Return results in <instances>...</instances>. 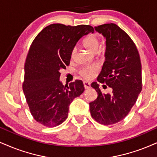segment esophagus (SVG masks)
I'll return each instance as SVG.
<instances>
[{"label":"esophagus","mask_w":157,"mask_h":157,"mask_svg":"<svg viewBox=\"0 0 157 157\" xmlns=\"http://www.w3.org/2000/svg\"><path fill=\"white\" fill-rule=\"evenodd\" d=\"M84 86L85 89L90 88V83L87 82V81H84Z\"/></svg>","instance_id":"obj_1"}]
</instances>
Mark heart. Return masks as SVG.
Segmentation results:
<instances>
[{
  "label": "heart",
  "instance_id": "b5f03b06",
  "mask_svg": "<svg viewBox=\"0 0 157 157\" xmlns=\"http://www.w3.org/2000/svg\"><path fill=\"white\" fill-rule=\"evenodd\" d=\"M83 45L86 49L89 50L90 52L92 53H96L99 49L100 46V39L99 36L96 34H90L88 36H86L84 38L83 41ZM75 52V49H73L71 52V56L73 57ZM99 70V67L97 65H87L82 67L80 70V74L82 76L85 78H92L95 73L98 72Z\"/></svg>",
  "mask_w": 157,
  "mask_h": 157
}]
</instances>
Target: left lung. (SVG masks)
I'll use <instances>...</instances> for the list:
<instances>
[{"instance_id":"1","label":"left lung","mask_w":157,"mask_h":157,"mask_svg":"<svg viewBox=\"0 0 157 157\" xmlns=\"http://www.w3.org/2000/svg\"><path fill=\"white\" fill-rule=\"evenodd\" d=\"M105 38V62L98 82L105 83L111 93L104 94L99 84L92 82L98 98L90 102L91 115L104 125L124 119L135 105L142 90V70L138 51L131 38L113 23L94 27Z\"/></svg>"}]
</instances>
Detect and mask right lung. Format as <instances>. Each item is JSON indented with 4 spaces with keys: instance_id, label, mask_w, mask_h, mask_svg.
<instances>
[{
    "instance_id": "1",
    "label": "right lung",
    "mask_w": 157,
    "mask_h": 157,
    "mask_svg": "<svg viewBox=\"0 0 157 157\" xmlns=\"http://www.w3.org/2000/svg\"><path fill=\"white\" fill-rule=\"evenodd\" d=\"M90 33H94L90 25L52 24L33 41L25 62L22 89L30 113L40 124L52 127L63 123L70 104L84 92L81 80L64 86L59 71L69 65L77 42Z\"/></svg>"
}]
</instances>
